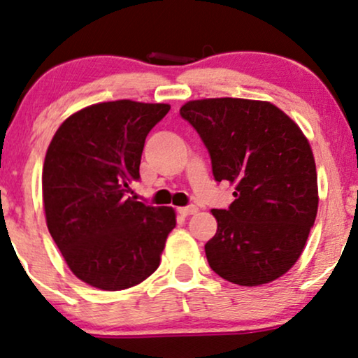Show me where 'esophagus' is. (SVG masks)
I'll return each mask as SVG.
<instances>
[{"label":"esophagus","mask_w":358,"mask_h":358,"mask_svg":"<svg viewBox=\"0 0 358 358\" xmlns=\"http://www.w3.org/2000/svg\"><path fill=\"white\" fill-rule=\"evenodd\" d=\"M196 211H198V208L193 206V204H189V206L178 208V213L182 214V216H189V214H194Z\"/></svg>","instance_id":"esophagus-1"}]
</instances>
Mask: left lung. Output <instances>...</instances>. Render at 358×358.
I'll list each match as a JSON object with an SVG mask.
<instances>
[{
  "label": "left lung",
  "instance_id": "obj_1",
  "mask_svg": "<svg viewBox=\"0 0 358 358\" xmlns=\"http://www.w3.org/2000/svg\"><path fill=\"white\" fill-rule=\"evenodd\" d=\"M209 152L216 182L234 183V201L213 209L217 232L208 264L242 287L270 283L301 255L317 214V175L309 142L266 101L209 98L180 109Z\"/></svg>",
  "mask_w": 358,
  "mask_h": 358
}]
</instances>
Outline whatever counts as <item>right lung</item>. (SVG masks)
Wrapping results in <instances>:
<instances>
[{
  "mask_svg": "<svg viewBox=\"0 0 358 358\" xmlns=\"http://www.w3.org/2000/svg\"><path fill=\"white\" fill-rule=\"evenodd\" d=\"M169 111L131 99L93 104L71 114L47 149V227L70 270L94 288H131L159 268L175 211L127 193L141 180L147 134Z\"/></svg>",
  "mask_w": 358,
  "mask_h": 358,
  "instance_id": "add662e5",
  "label": "right lung"
}]
</instances>
